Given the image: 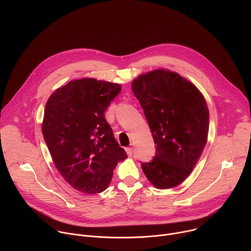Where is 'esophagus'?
Masks as SVG:
<instances>
[{
    "instance_id": "34e87169",
    "label": "esophagus",
    "mask_w": 251,
    "mask_h": 251,
    "mask_svg": "<svg viewBox=\"0 0 251 251\" xmlns=\"http://www.w3.org/2000/svg\"><path fill=\"white\" fill-rule=\"evenodd\" d=\"M125 150H126V152H127L128 156H132V155H133V151H134V149H133V148L129 147V148H126Z\"/></svg>"
}]
</instances>
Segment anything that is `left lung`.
Instances as JSON below:
<instances>
[{
	"instance_id": "obj_1",
	"label": "left lung",
	"mask_w": 251,
	"mask_h": 251,
	"mask_svg": "<svg viewBox=\"0 0 251 251\" xmlns=\"http://www.w3.org/2000/svg\"><path fill=\"white\" fill-rule=\"evenodd\" d=\"M139 100L156 144L155 157L142 170L157 189L183 183L206 144L209 113L202 93L175 71L161 68L136 77Z\"/></svg>"
}]
</instances>
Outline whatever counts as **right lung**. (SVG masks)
<instances>
[{"mask_svg": "<svg viewBox=\"0 0 251 251\" xmlns=\"http://www.w3.org/2000/svg\"><path fill=\"white\" fill-rule=\"evenodd\" d=\"M120 90L118 83L85 77L57 88L46 104L42 130L54 166L83 194L105 191L127 158L104 117Z\"/></svg>", "mask_w": 251, "mask_h": 251, "instance_id": "right-lung-1", "label": "right lung"}]
</instances>
